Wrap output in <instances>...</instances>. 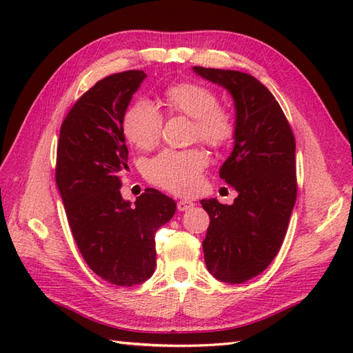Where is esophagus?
I'll return each instance as SVG.
<instances>
[{"label":"esophagus","instance_id":"1","mask_svg":"<svg viewBox=\"0 0 353 353\" xmlns=\"http://www.w3.org/2000/svg\"><path fill=\"white\" fill-rule=\"evenodd\" d=\"M194 206V203H192V201L191 200H179L177 201V209H179V211H181V212H185V211H190V209Z\"/></svg>","mask_w":353,"mask_h":353}]
</instances>
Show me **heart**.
<instances>
[{
	"mask_svg": "<svg viewBox=\"0 0 353 353\" xmlns=\"http://www.w3.org/2000/svg\"><path fill=\"white\" fill-rule=\"evenodd\" d=\"M163 104L172 114L194 119V137L211 147H224L234 139L236 121L232 112L219 106V95L211 88L181 81L163 91ZM163 125L162 114L148 100H138L127 109L123 121L125 138L134 147L148 150L157 144ZM209 157L200 148L163 150L145 165V176L152 183L170 192L190 196L201 182V172Z\"/></svg>",
	"mask_w": 353,
	"mask_h": 353,
	"instance_id": "b5f03b06",
	"label": "heart"
}]
</instances>
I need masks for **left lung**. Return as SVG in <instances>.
Instances as JSON below:
<instances>
[{
    "instance_id": "obj_1",
    "label": "left lung",
    "mask_w": 353,
    "mask_h": 353,
    "mask_svg": "<svg viewBox=\"0 0 353 353\" xmlns=\"http://www.w3.org/2000/svg\"><path fill=\"white\" fill-rule=\"evenodd\" d=\"M235 101V145L220 177L234 186V205L201 200L209 214L205 262L215 279L243 283L272 264L297 197L296 139L273 94L250 74L194 66Z\"/></svg>"
}]
</instances>
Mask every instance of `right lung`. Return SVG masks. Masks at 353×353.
Here are the masks:
<instances>
[{
  "label": "right lung",
  "instance_id": "right-lung-1",
  "mask_svg": "<svg viewBox=\"0 0 353 353\" xmlns=\"http://www.w3.org/2000/svg\"><path fill=\"white\" fill-rule=\"evenodd\" d=\"M144 71L103 79L71 108L57 142L56 183L81 256L92 272L118 287L152 277L156 230L176 212L174 200L147 188L134 201L119 192L127 170L123 121Z\"/></svg>",
  "mask_w": 353,
  "mask_h": 353
}]
</instances>
